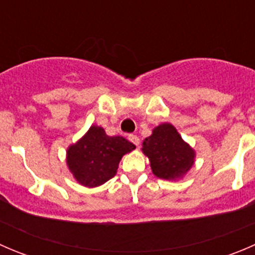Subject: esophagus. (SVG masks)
Masks as SVG:
<instances>
[{
    "mask_svg": "<svg viewBox=\"0 0 255 255\" xmlns=\"http://www.w3.org/2000/svg\"><path fill=\"white\" fill-rule=\"evenodd\" d=\"M128 139H129L130 142H132L133 144H134L135 146L139 145V138H138L137 135H134V134H129V135H128Z\"/></svg>",
    "mask_w": 255,
    "mask_h": 255,
    "instance_id": "1",
    "label": "esophagus"
}]
</instances>
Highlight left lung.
Masks as SVG:
<instances>
[{"instance_id": "obj_1", "label": "left lung", "mask_w": 255, "mask_h": 255, "mask_svg": "<svg viewBox=\"0 0 255 255\" xmlns=\"http://www.w3.org/2000/svg\"><path fill=\"white\" fill-rule=\"evenodd\" d=\"M142 150L150 160L154 175L160 179H179L194 165V150L169 123L154 128L153 134L144 139Z\"/></svg>"}]
</instances>
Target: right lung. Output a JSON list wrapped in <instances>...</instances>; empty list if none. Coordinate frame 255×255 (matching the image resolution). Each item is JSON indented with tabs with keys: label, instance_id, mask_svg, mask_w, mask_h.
I'll return each mask as SVG.
<instances>
[{
	"label": "right lung",
	"instance_id": "right-lung-1",
	"mask_svg": "<svg viewBox=\"0 0 255 255\" xmlns=\"http://www.w3.org/2000/svg\"><path fill=\"white\" fill-rule=\"evenodd\" d=\"M134 148L126 138L109 137L104 128L92 126L68 149V166L80 184L99 186L116 175L121 158Z\"/></svg>",
	"mask_w": 255,
	"mask_h": 255
}]
</instances>
